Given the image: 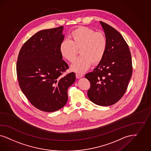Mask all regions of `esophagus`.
Here are the masks:
<instances>
[{"mask_svg":"<svg viewBox=\"0 0 151 151\" xmlns=\"http://www.w3.org/2000/svg\"><path fill=\"white\" fill-rule=\"evenodd\" d=\"M83 76V75L82 74H79V73H76V78H82Z\"/></svg>","mask_w":151,"mask_h":151,"instance_id":"1","label":"esophagus"}]
</instances>
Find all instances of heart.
Returning <instances> with one entry per match:
<instances>
[{
  "mask_svg": "<svg viewBox=\"0 0 151 151\" xmlns=\"http://www.w3.org/2000/svg\"><path fill=\"white\" fill-rule=\"evenodd\" d=\"M69 37L70 41L66 40L61 43L60 51L65 59L73 62L79 50L81 56L71 65L72 71L82 73L91 63L95 65L100 63L107 48V40L103 33L80 27L71 32Z\"/></svg>",
  "mask_w": 151,
  "mask_h": 151,
  "instance_id": "heart-1",
  "label": "heart"
}]
</instances>
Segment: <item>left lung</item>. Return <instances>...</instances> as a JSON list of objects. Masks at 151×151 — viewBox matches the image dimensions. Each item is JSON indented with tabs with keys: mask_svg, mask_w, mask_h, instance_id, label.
Returning a JSON list of instances; mask_svg holds the SVG:
<instances>
[{
	"mask_svg": "<svg viewBox=\"0 0 151 151\" xmlns=\"http://www.w3.org/2000/svg\"><path fill=\"white\" fill-rule=\"evenodd\" d=\"M107 40V48L102 60L93 71L85 75L90 82L89 99L100 106H109L125 94L132 75L129 48L119 32L100 21Z\"/></svg>",
	"mask_w": 151,
	"mask_h": 151,
	"instance_id": "1",
	"label": "left lung"
}]
</instances>
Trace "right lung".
Here are the masks:
<instances>
[{"label":"right lung","mask_w":151,"mask_h":151,"mask_svg":"<svg viewBox=\"0 0 151 151\" xmlns=\"http://www.w3.org/2000/svg\"><path fill=\"white\" fill-rule=\"evenodd\" d=\"M63 30L61 26L38 32L22 46L17 62L21 90L35 107L46 112L65 105L68 88L76 79L74 73L62 76L68 68L60 51Z\"/></svg>","instance_id":"right-lung-1"}]
</instances>
